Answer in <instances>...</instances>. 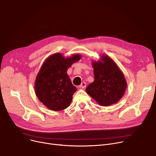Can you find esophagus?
<instances>
[{
	"label": "esophagus",
	"instance_id": "obj_1",
	"mask_svg": "<svg viewBox=\"0 0 156 156\" xmlns=\"http://www.w3.org/2000/svg\"><path fill=\"white\" fill-rule=\"evenodd\" d=\"M87 86V83L85 82H83L81 83V84L80 85V87L81 88H85Z\"/></svg>",
	"mask_w": 156,
	"mask_h": 156
}]
</instances>
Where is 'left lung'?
Listing matches in <instances>:
<instances>
[{"instance_id":"8db88e82","label":"left lung","mask_w":156,"mask_h":156,"mask_svg":"<svg viewBox=\"0 0 156 156\" xmlns=\"http://www.w3.org/2000/svg\"><path fill=\"white\" fill-rule=\"evenodd\" d=\"M94 81L86 88L87 93L99 104L109 106L117 103L124 95L127 82L116 63L105 54L92 61Z\"/></svg>"}]
</instances>
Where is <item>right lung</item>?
<instances>
[{
	"mask_svg": "<svg viewBox=\"0 0 156 156\" xmlns=\"http://www.w3.org/2000/svg\"><path fill=\"white\" fill-rule=\"evenodd\" d=\"M81 58L80 54L64 57L61 53H55L44 62L35 79V92L48 109L59 111L69 106L76 88L72 85L67 71Z\"/></svg>",
	"mask_w": 156,
	"mask_h": 156,
	"instance_id": "1",
	"label": "right lung"
}]
</instances>
